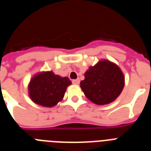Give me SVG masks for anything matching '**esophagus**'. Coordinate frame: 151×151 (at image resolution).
I'll use <instances>...</instances> for the list:
<instances>
[{"label":"esophagus","instance_id":"1","mask_svg":"<svg viewBox=\"0 0 151 151\" xmlns=\"http://www.w3.org/2000/svg\"><path fill=\"white\" fill-rule=\"evenodd\" d=\"M79 82H80V80L78 79H74V80H73V83L74 84V85H78V84H79Z\"/></svg>","mask_w":151,"mask_h":151}]
</instances>
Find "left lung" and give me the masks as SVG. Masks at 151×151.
<instances>
[{"instance_id":"left-lung-1","label":"left lung","mask_w":151,"mask_h":151,"mask_svg":"<svg viewBox=\"0 0 151 151\" xmlns=\"http://www.w3.org/2000/svg\"><path fill=\"white\" fill-rule=\"evenodd\" d=\"M124 85L125 78L120 68L106 60L90 66L85 73V79L80 82V87L88 99L98 105L115 101Z\"/></svg>"}]
</instances>
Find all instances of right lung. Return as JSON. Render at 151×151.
Listing matches in <instances>:
<instances>
[{
	"label": "right lung",
	"instance_id": "1",
	"mask_svg": "<svg viewBox=\"0 0 151 151\" xmlns=\"http://www.w3.org/2000/svg\"><path fill=\"white\" fill-rule=\"evenodd\" d=\"M71 83L69 78L61 77L51 71L38 73L29 82V97L37 104L51 107L62 101L66 88Z\"/></svg>",
	"mask_w": 151,
	"mask_h": 151
}]
</instances>
